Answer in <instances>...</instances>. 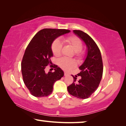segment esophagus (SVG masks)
<instances>
[{"instance_id": "1", "label": "esophagus", "mask_w": 126, "mask_h": 126, "mask_svg": "<svg viewBox=\"0 0 126 126\" xmlns=\"http://www.w3.org/2000/svg\"><path fill=\"white\" fill-rule=\"evenodd\" d=\"M64 75L65 76H67L68 75V73H67V72H64Z\"/></svg>"}]
</instances>
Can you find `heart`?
Instances as JSON below:
<instances>
[{
	"instance_id": "b5f03b06",
	"label": "heart",
	"mask_w": 126,
	"mask_h": 126,
	"mask_svg": "<svg viewBox=\"0 0 126 126\" xmlns=\"http://www.w3.org/2000/svg\"><path fill=\"white\" fill-rule=\"evenodd\" d=\"M63 42L68 46L72 47L74 50V55L79 59H82L86 55V52L82 48L83 43L79 38L76 36H68L63 38ZM62 43L58 39H55L51 46L53 54L55 57H59L61 55L62 50ZM59 65L64 71H70L77 65L76 61L73 59L62 58L59 59Z\"/></svg>"
}]
</instances>
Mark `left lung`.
Wrapping results in <instances>:
<instances>
[{
  "label": "left lung",
  "instance_id": "obj_1",
  "mask_svg": "<svg viewBox=\"0 0 126 126\" xmlns=\"http://www.w3.org/2000/svg\"><path fill=\"white\" fill-rule=\"evenodd\" d=\"M74 33L86 43L88 49L87 58L79 67L78 74L80 79L77 81V76L73 77V82L67 87L70 94L80 99L88 98L97 90L103 75V65L101 53L97 44L87 33L79 30H74Z\"/></svg>",
  "mask_w": 126,
  "mask_h": 126
}]
</instances>
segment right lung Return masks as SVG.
Returning a JSON list of instances; mask_svg holds the SVG:
<instances>
[{
  "instance_id": "add662e5",
  "label": "right lung",
  "mask_w": 126,
  "mask_h": 126,
  "mask_svg": "<svg viewBox=\"0 0 126 126\" xmlns=\"http://www.w3.org/2000/svg\"><path fill=\"white\" fill-rule=\"evenodd\" d=\"M69 32L67 29H42L28 45L21 63V69L24 84L33 96L42 97L50 94L55 82L64 76L60 68L52 64L51 46L55 38ZM48 65L55 68L54 72L51 71L46 73L45 69Z\"/></svg>"
}]
</instances>
